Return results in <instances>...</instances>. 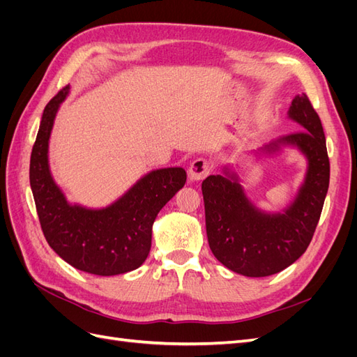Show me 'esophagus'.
I'll return each mask as SVG.
<instances>
[{
  "label": "esophagus",
  "instance_id": "1",
  "mask_svg": "<svg viewBox=\"0 0 357 357\" xmlns=\"http://www.w3.org/2000/svg\"><path fill=\"white\" fill-rule=\"evenodd\" d=\"M210 172V162L204 158H197L195 160L190 162L188 174L190 181L202 180Z\"/></svg>",
  "mask_w": 357,
  "mask_h": 357
}]
</instances>
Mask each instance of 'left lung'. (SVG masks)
Returning a JSON list of instances; mask_svg holds the SVG:
<instances>
[{
    "instance_id": "1",
    "label": "left lung",
    "mask_w": 357,
    "mask_h": 357,
    "mask_svg": "<svg viewBox=\"0 0 357 357\" xmlns=\"http://www.w3.org/2000/svg\"><path fill=\"white\" fill-rule=\"evenodd\" d=\"M289 117L302 129L266 146L298 147L308 160L304 185L283 213H265L244 195L238 176L223 168L225 176L202 181L205 228L213 255L231 271L245 277H268L283 271L307 250L319 223L329 188V158L320 117L305 93L295 96Z\"/></svg>"
}]
</instances>
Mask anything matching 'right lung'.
Segmentation results:
<instances>
[{"mask_svg":"<svg viewBox=\"0 0 357 357\" xmlns=\"http://www.w3.org/2000/svg\"><path fill=\"white\" fill-rule=\"evenodd\" d=\"M70 86L46 105L31 152L29 183L41 231L55 253L71 266L95 275H119L143 265L152 245L160 208L185 186L183 168H162L139 178L123 197L101 210L71 205L49 169V138Z\"/></svg>","mask_w":357,"mask_h":357,"instance_id":"obj_1","label":"right lung"}]
</instances>
